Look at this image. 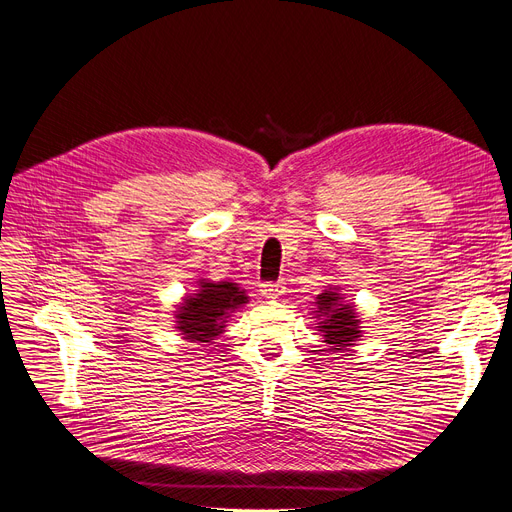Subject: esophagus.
Returning a JSON list of instances; mask_svg holds the SVG:
<instances>
[{
  "label": "esophagus",
  "instance_id": "esophagus-1",
  "mask_svg": "<svg viewBox=\"0 0 512 512\" xmlns=\"http://www.w3.org/2000/svg\"><path fill=\"white\" fill-rule=\"evenodd\" d=\"M259 292L265 299H280L286 292V286H284V282H265V284H261Z\"/></svg>",
  "mask_w": 512,
  "mask_h": 512
}]
</instances>
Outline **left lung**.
Masks as SVG:
<instances>
[{"instance_id": "8db88e82", "label": "left lung", "mask_w": 512, "mask_h": 512, "mask_svg": "<svg viewBox=\"0 0 512 512\" xmlns=\"http://www.w3.org/2000/svg\"><path fill=\"white\" fill-rule=\"evenodd\" d=\"M321 321L317 324L324 342L330 344V351L344 353L348 346L361 340V319L355 305L344 303L338 288H328L315 297V311Z\"/></svg>"}]
</instances>
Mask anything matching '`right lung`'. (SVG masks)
<instances>
[{
  "mask_svg": "<svg viewBox=\"0 0 512 512\" xmlns=\"http://www.w3.org/2000/svg\"><path fill=\"white\" fill-rule=\"evenodd\" d=\"M249 303L245 290L234 282L199 280V290L186 294L176 311V330L188 342H211L218 338L230 313Z\"/></svg>",
  "mask_w": 512,
  "mask_h": 512,
  "instance_id": "1",
  "label": "right lung"
}]
</instances>
